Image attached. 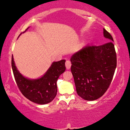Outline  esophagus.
<instances>
[{
  "mask_svg": "<svg viewBox=\"0 0 130 130\" xmlns=\"http://www.w3.org/2000/svg\"><path fill=\"white\" fill-rule=\"evenodd\" d=\"M71 66H72L71 62L69 61V60H67V61H66V68L67 69H69L71 67Z\"/></svg>",
  "mask_w": 130,
  "mask_h": 130,
  "instance_id": "esophagus-1",
  "label": "esophagus"
}]
</instances>
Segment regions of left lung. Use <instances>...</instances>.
Masks as SVG:
<instances>
[{"label":"left lung","instance_id":"1","mask_svg":"<svg viewBox=\"0 0 130 130\" xmlns=\"http://www.w3.org/2000/svg\"><path fill=\"white\" fill-rule=\"evenodd\" d=\"M108 42L86 45L73 55L71 71L76 92L86 101H94L105 93L117 67V54L112 35L104 28Z\"/></svg>","mask_w":130,"mask_h":130}]
</instances>
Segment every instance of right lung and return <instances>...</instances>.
<instances>
[{
    "instance_id": "1",
    "label": "right lung",
    "mask_w": 130,
    "mask_h": 130,
    "mask_svg": "<svg viewBox=\"0 0 130 130\" xmlns=\"http://www.w3.org/2000/svg\"><path fill=\"white\" fill-rule=\"evenodd\" d=\"M65 62V60L54 62L42 77L31 80L24 77L17 70L12 56V67L14 77L22 95L36 104L42 105L51 102L57 92V80L66 70Z\"/></svg>"
}]
</instances>
